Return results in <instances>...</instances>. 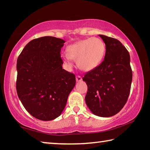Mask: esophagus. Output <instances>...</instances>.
I'll list each match as a JSON object with an SVG mask.
<instances>
[{
	"mask_svg": "<svg viewBox=\"0 0 150 150\" xmlns=\"http://www.w3.org/2000/svg\"><path fill=\"white\" fill-rule=\"evenodd\" d=\"M76 81H77V82H80V81H82V77H81L79 75L77 76V77H76Z\"/></svg>",
	"mask_w": 150,
	"mask_h": 150,
	"instance_id": "34e87169",
	"label": "esophagus"
}]
</instances>
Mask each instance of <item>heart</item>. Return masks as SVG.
<instances>
[{
	"mask_svg": "<svg viewBox=\"0 0 150 150\" xmlns=\"http://www.w3.org/2000/svg\"><path fill=\"white\" fill-rule=\"evenodd\" d=\"M67 55L63 62L71 67V59L77 61L80 69L88 71L96 68L102 62L106 52V45L98 38H90L79 40L68 45L66 48Z\"/></svg>",
	"mask_w": 150,
	"mask_h": 150,
	"instance_id": "1",
	"label": "heart"
}]
</instances>
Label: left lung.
I'll list each match as a JSON object with an SVG mask.
<instances>
[{
    "instance_id": "obj_1",
    "label": "left lung",
    "mask_w": 150,
    "mask_h": 150,
    "mask_svg": "<svg viewBox=\"0 0 150 150\" xmlns=\"http://www.w3.org/2000/svg\"><path fill=\"white\" fill-rule=\"evenodd\" d=\"M106 45L105 59L83 78L88 87L85 103L94 115L110 117L124 107L130 95L132 71L128 50L119 40L99 35Z\"/></svg>"
}]
</instances>
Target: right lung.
<instances>
[{
  "label": "right lung",
  "mask_w": 150,
  "mask_h": 150,
  "mask_svg": "<svg viewBox=\"0 0 150 150\" xmlns=\"http://www.w3.org/2000/svg\"><path fill=\"white\" fill-rule=\"evenodd\" d=\"M65 42L52 36L32 40L18 57V96L25 109L40 120L59 116L75 85V75L62 68L60 52Z\"/></svg>",
  "instance_id": "add662e5"
}]
</instances>
